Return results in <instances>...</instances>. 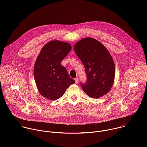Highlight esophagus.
<instances>
[{
  "mask_svg": "<svg viewBox=\"0 0 147 147\" xmlns=\"http://www.w3.org/2000/svg\"><path fill=\"white\" fill-rule=\"evenodd\" d=\"M78 82H79V79H78V78H75V82H76V84H78Z\"/></svg>",
  "mask_w": 147,
  "mask_h": 147,
  "instance_id": "esophagus-1",
  "label": "esophagus"
}]
</instances>
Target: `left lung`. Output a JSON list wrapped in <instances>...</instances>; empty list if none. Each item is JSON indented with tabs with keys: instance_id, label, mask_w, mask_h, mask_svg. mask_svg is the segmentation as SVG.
<instances>
[{
	"instance_id": "obj_1",
	"label": "left lung",
	"mask_w": 147,
	"mask_h": 147,
	"mask_svg": "<svg viewBox=\"0 0 147 147\" xmlns=\"http://www.w3.org/2000/svg\"><path fill=\"white\" fill-rule=\"evenodd\" d=\"M74 51L85 67L87 80L81 86L87 95L99 98L111 89L115 80V66L108 49L96 39L87 37L78 41Z\"/></svg>"
}]
</instances>
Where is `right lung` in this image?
<instances>
[{
	"label": "right lung",
	"mask_w": 147,
	"mask_h": 147,
	"mask_svg": "<svg viewBox=\"0 0 147 147\" xmlns=\"http://www.w3.org/2000/svg\"><path fill=\"white\" fill-rule=\"evenodd\" d=\"M71 49V45L66 42L51 40L42 48L35 60L34 76L36 87L40 94L49 100L61 97L75 82L61 65Z\"/></svg>",
	"instance_id": "right-lung-1"
}]
</instances>
